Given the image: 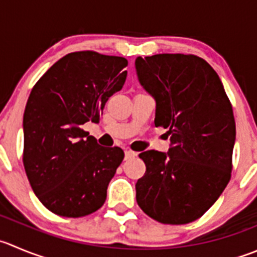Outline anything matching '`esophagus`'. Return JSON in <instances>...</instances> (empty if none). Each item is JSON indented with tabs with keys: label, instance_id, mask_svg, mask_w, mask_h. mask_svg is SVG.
Masks as SVG:
<instances>
[{
	"label": "esophagus",
	"instance_id": "1",
	"mask_svg": "<svg viewBox=\"0 0 257 257\" xmlns=\"http://www.w3.org/2000/svg\"><path fill=\"white\" fill-rule=\"evenodd\" d=\"M136 156H137V153H136V152H133V151H125V152H124V157H125V159H132V158H134Z\"/></svg>",
	"mask_w": 257,
	"mask_h": 257
}]
</instances>
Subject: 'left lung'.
Returning a JSON list of instances; mask_svg holds the SVG:
<instances>
[{
  "label": "left lung",
  "mask_w": 257,
  "mask_h": 257,
  "mask_svg": "<svg viewBox=\"0 0 257 257\" xmlns=\"http://www.w3.org/2000/svg\"><path fill=\"white\" fill-rule=\"evenodd\" d=\"M136 71L156 100V126L168 129L167 153L146 151L147 171L137 202L153 220L183 225L200 218L220 197L232 169L236 124L232 105L212 66L183 54L138 56Z\"/></svg>",
  "instance_id": "left-lung-1"
}]
</instances>
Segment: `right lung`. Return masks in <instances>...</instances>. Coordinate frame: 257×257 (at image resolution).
Returning <instances> with one entry per match:
<instances>
[{"label": "right lung", "mask_w": 257, "mask_h": 257, "mask_svg": "<svg viewBox=\"0 0 257 257\" xmlns=\"http://www.w3.org/2000/svg\"><path fill=\"white\" fill-rule=\"evenodd\" d=\"M126 59L71 52L32 88L24 113V166L40 202L64 217H83L104 205L124 158L99 146L81 126L96 123L108 99L123 88Z\"/></svg>", "instance_id": "right-lung-1"}]
</instances>
